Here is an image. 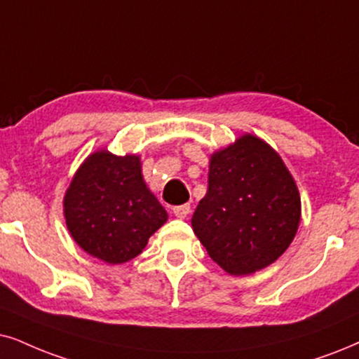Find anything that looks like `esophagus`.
Returning a JSON list of instances; mask_svg holds the SVG:
<instances>
[{
    "mask_svg": "<svg viewBox=\"0 0 359 359\" xmlns=\"http://www.w3.org/2000/svg\"><path fill=\"white\" fill-rule=\"evenodd\" d=\"M172 212H174L175 217H179V219H185V217L190 213V205L189 203H184V205H177L172 208Z\"/></svg>",
    "mask_w": 359,
    "mask_h": 359,
    "instance_id": "34e87169",
    "label": "esophagus"
}]
</instances>
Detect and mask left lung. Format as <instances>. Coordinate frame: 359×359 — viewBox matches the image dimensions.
Segmentation results:
<instances>
[{
	"instance_id": "1",
	"label": "left lung",
	"mask_w": 359,
	"mask_h": 359,
	"mask_svg": "<svg viewBox=\"0 0 359 359\" xmlns=\"http://www.w3.org/2000/svg\"><path fill=\"white\" fill-rule=\"evenodd\" d=\"M300 219L297 182L265 140L243 134L212 154L208 190L195 208L192 229L226 273L252 275L278 260Z\"/></svg>"
}]
</instances>
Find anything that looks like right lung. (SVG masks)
Segmentation results:
<instances>
[{
    "instance_id": "obj_1",
    "label": "right lung",
    "mask_w": 359,
    "mask_h": 359,
    "mask_svg": "<svg viewBox=\"0 0 359 359\" xmlns=\"http://www.w3.org/2000/svg\"><path fill=\"white\" fill-rule=\"evenodd\" d=\"M71 237L90 257L119 265L146 248L169 215L144 182L140 156L89 154L65 194Z\"/></svg>"
}]
</instances>
